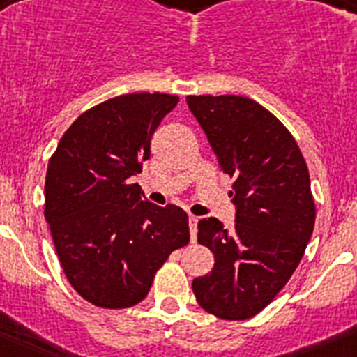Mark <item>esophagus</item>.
Segmentation results:
<instances>
[{"instance_id":"34e87169","label":"esophagus","mask_w":357,"mask_h":357,"mask_svg":"<svg viewBox=\"0 0 357 357\" xmlns=\"http://www.w3.org/2000/svg\"><path fill=\"white\" fill-rule=\"evenodd\" d=\"M197 230H198V218L195 214H189V232H191V241L197 239Z\"/></svg>"}]
</instances>
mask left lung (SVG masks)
<instances>
[{"label": "left lung", "instance_id": "1", "mask_svg": "<svg viewBox=\"0 0 357 357\" xmlns=\"http://www.w3.org/2000/svg\"><path fill=\"white\" fill-rule=\"evenodd\" d=\"M223 172L234 178L236 225L198 222V243L214 254L193 293L207 313L248 320L284 288L313 234L314 207L307 164L291 132L247 96H188Z\"/></svg>", "mask_w": 357, "mask_h": 357}]
</instances>
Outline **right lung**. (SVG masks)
<instances>
[{"label": "right lung", "instance_id": "1", "mask_svg": "<svg viewBox=\"0 0 357 357\" xmlns=\"http://www.w3.org/2000/svg\"><path fill=\"white\" fill-rule=\"evenodd\" d=\"M176 102L134 93L98 103L73 121L48 162L44 218L56 255L69 284L98 307L143 301L169 254L189 243L185 211L155 206L128 182Z\"/></svg>", "mask_w": 357, "mask_h": 357}]
</instances>
